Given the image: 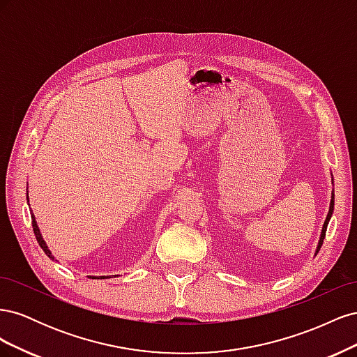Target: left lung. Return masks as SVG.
<instances>
[{
    "label": "left lung",
    "instance_id": "1",
    "mask_svg": "<svg viewBox=\"0 0 357 357\" xmlns=\"http://www.w3.org/2000/svg\"><path fill=\"white\" fill-rule=\"evenodd\" d=\"M332 213H333V193H332V199H331V205H329V213H328V215H326V220H325V223H323V228H321V234H320V240H319V245H317L316 255H317V253H319V250H320V247H321V244H323V240H325L326 229H328V223H329V220H331V215H332Z\"/></svg>",
    "mask_w": 357,
    "mask_h": 357
}]
</instances>
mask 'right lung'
<instances>
[{"instance_id":"add662e5","label":"right lung","mask_w":357,"mask_h":357,"mask_svg":"<svg viewBox=\"0 0 357 357\" xmlns=\"http://www.w3.org/2000/svg\"><path fill=\"white\" fill-rule=\"evenodd\" d=\"M26 198H28V195H26ZM31 219H32V229H34V234H36V238H37V241H38V244H40V247L43 248V252H45L50 259H53V261H55V257L52 256V252L49 250V247L46 245V243H45V240H43V236H41V232H40V229H38V226H37V222H36V218H34V214L31 215ZM92 278H98V277H92ZM100 278H105V277H100Z\"/></svg>"}]
</instances>
